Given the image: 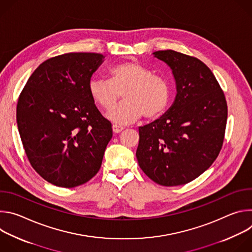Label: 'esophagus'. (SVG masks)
<instances>
[{
  "instance_id": "34e87169",
  "label": "esophagus",
  "mask_w": 252,
  "mask_h": 252,
  "mask_svg": "<svg viewBox=\"0 0 252 252\" xmlns=\"http://www.w3.org/2000/svg\"><path fill=\"white\" fill-rule=\"evenodd\" d=\"M122 130H124V127H123V126H118V125H114V126H113V131H114L115 133H119V132H121Z\"/></svg>"
}]
</instances>
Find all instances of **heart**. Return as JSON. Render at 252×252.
<instances>
[{"instance_id": "heart-1", "label": "heart", "mask_w": 252, "mask_h": 252, "mask_svg": "<svg viewBox=\"0 0 252 252\" xmlns=\"http://www.w3.org/2000/svg\"><path fill=\"white\" fill-rule=\"evenodd\" d=\"M110 80L92 78L88 90L93 101L110 111L124 94L125 101L107 114L114 124L128 125L142 116L147 120L159 118L171 98L169 82L136 62H124L112 66Z\"/></svg>"}]
</instances>
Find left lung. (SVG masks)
Returning <instances> with one entry per match:
<instances>
[{"label": "left lung", "mask_w": 252, "mask_h": 252, "mask_svg": "<svg viewBox=\"0 0 252 252\" xmlns=\"http://www.w3.org/2000/svg\"><path fill=\"white\" fill-rule=\"evenodd\" d=\"M172 70L176 95L158 120L139 126L136 158L163 187L190 183L217 159L227 121L224 94L200 60L172 50L153 54Z\"/></svg>", "instance_id": "obj_1"}]
</instances>
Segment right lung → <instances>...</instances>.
<instances>
[{"mask_svg":"<svg viewBox=\"0 0 252 252\" xmlns=\"http://www.w3.org/2000/svg\"><path fill=\"white\" fill-rule=\"evenodd\" d=\"M104 57L68 53L34 69L17 104V124L32 168L48 183L65 189L86 184L100 168L113 136L88 84Z\"/></svg>","mask_w":252,"mask_h":252,"instance_id":"add662e5","label":"right lung"}]
</instances>
